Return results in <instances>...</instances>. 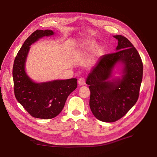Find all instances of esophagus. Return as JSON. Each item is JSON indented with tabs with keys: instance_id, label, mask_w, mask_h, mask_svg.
<instances>
[{
	"instance_id": "obj_1",
	"label": "esophagus",
	"mask_w": 157,
	"mask_h": 157,
	"mask_svg": "<svg viewBox=\"0 0 157 157\" xmlns=\"http://www.w3.org/2000/svg\"><path fill=\"white\" fill-rule=\"evenodd\" d=\"M78 83L80 86H84V85L86 84V82H85V80L84 79V78L81 77L78 80Z\"/></svg>"
}]
</instances>
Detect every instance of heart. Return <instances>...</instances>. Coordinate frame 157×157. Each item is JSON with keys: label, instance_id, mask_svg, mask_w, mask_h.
Masks as SVG:
<instances>
[{"label": "heart", "instance_id": "obj_1", "mask_svg": "<svg viewBox=\"0 0 157 157\" xmlns=\"http://www.w3.org/2000/svg\"><path fill=\"white\" fill-rule=\"evenodd\" d=\"M82 51L84 53H88V52H90L93 51L95 48L98 46V43L96 41H93V40H90V41H87L83 42L82 44ZM101 48H96V50L94 52V55L95 56H99V54H100L101 53Z\"/></svg>", "mask_w": 157, "mask_h": 157}]
</instances>
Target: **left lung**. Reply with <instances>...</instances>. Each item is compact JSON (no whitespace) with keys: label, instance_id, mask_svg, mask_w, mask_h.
<instances>
[{"label":"left lung","instance_id":"left-lung-1","mask_svg":"<svg viewBox=\"0 0 157 157\" xmlns=\"http://www.w3.org/2000/svg\"><path fill=\"white\" fill-rule=\"evenodd\" d=\"M113 37L118 40L116 52L100 57L86 78L90 109L105 122L120 119L135 105L143 77V63L135 47L124 36ZM115 68L120 70V77H113Z\"/></svg>","mask_w":157,"mask_h":157}]
</instances>
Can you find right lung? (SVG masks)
Segmentation results:
<instances>
[{
  "mask_svg": "<svg viewBox=\"0 0 157 157\" xmlns=\"http://www.w3.org/2000/svg\"><path fill=\"white\" fill-rule=\"evenodd\" d=\"M54 35L52 30H36L27 38L16 57L13 66L14 94L17 101L31 116L50 119L62 111L69 95L77 87V79L54 80L36 82L28 76L25 64L30 46L45 36Z\"/></svg>",
  "mask_w": 157,
  "mask_h": 157,
  "instance_id": "obj_1",
  "label": "right lung"
}]
</instances>
